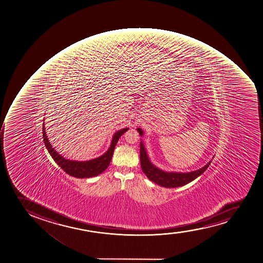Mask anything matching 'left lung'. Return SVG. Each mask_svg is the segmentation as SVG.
Masks as SVG:
<instances>
[{
  "label": "left lung",
  "mask_w": 263,
  "mask_h": 263,
  "mask_svg": "<svg viewBox=\"0 0 263 263\" xmlns=\"http://www.w3.org/2000/svg\"><path fill=\"white\" fill-rule=\"evenodd\" d=\"M137 131L140 136H143L142 128L138 127ZM140 161L142 172L147 176L148 179L153 183L165 188H177L191 183L192 181L195 180L197 177L203 174L212 162L211 160L204 167L191 172H164L161 168H157V166L154 165L151 162L142 142L140 143Z\"/></svg>",
  "instance_id": "8db88e82"
}]
</instances>
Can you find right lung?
<instances>
[{"mask_svg": "<svg viewBox=\"0 0 263 263\" xmlns=\"http://www.w3.org/2000/svg\"><path fill=\"white\" fill-rule=\"evenodd\" d=\"M128 129H129L128 127H126L115 132L112 136L109 148L102 156L95 159L84 161V162L65 159V157L59 155L55 151V148H52L50 142H49L47 135L45 133V122L43 123V138H44V142L48 152L64 172H66L71 177H78V178H88V177H96L106 170L112 159L116 143L118 142L120 137Z\"/></svg>", "mask_w": 263, "mask_h": 263, "instance_id": "right-lung-1", "label": "right lung"}]
</instances>
